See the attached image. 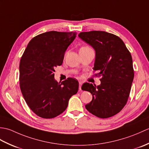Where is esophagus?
I'll list each match as a JSON object with an SVG mask.
<instances>
[{
	"mask_svg": "<svg viewBox=\"0 0 149 149\" xmlns=\"http://www.w3.org/2000/svg\"><path fill=\"white\" fill-rule=\"evenodd\" d=\"M82 84H83V82H82V81H79V88L80 90H81V86H82Z\"/></svg>",
	"mask_w": 149,
	"mask_h": 149,
	"instance_id": "obj_1",
	"label": "esophagus"
}]
</instances>
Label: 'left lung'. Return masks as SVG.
Masks as SVG:
<instances>
[{"label":"left lung","instance_id":"left-lung-1","mask_svg":"<svg viewBox=\"0 0 149 149\" xmlns=\"http://www.w3.org/2000/svg\"><path fill=\"white\" fill-rule=\"evenodd\" d=\"M79 37L95 51L96 75L101 76L99 86L84 83L83 90L93 96L86 109L99 118H106L119 113L127 102L134 79L132 59L123 41L105 31L83 32Z\"/></svg>","mask_w":149,"mask_h":149}]
</instances>
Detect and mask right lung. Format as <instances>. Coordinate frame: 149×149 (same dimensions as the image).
I'll list each match as a JSON object with an SVG mask.
<instances>
[{
  "label": "right lung",
  "instance_id": "1",
  "mask_svg": "<svg viewBox=\"0 0 149 149\" xmlns=\"http://www.w3.org/2000/svg\"><path fill=\"white\" fill-rule=\"evenodd\" d=\"M76 33L49 31L31 40L22 55L20 87L25 100L36 115L52 118L66 109L68 100L79 89V82L54 79L55 68L62 65L68 47Z\"/></svg>",
  "mask_w": 149,
  "mask_h": 149
}]
</instances>
